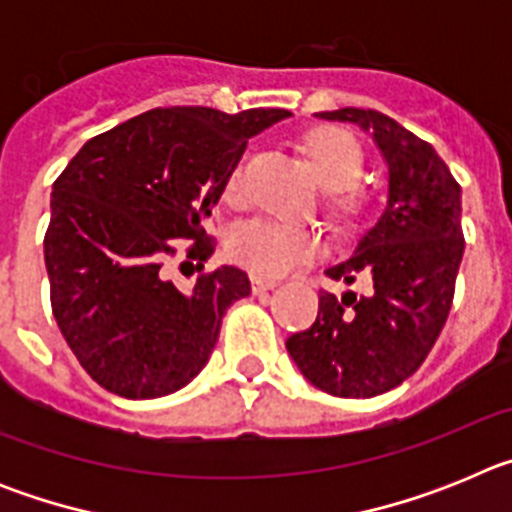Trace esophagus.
Wrapping results in <instances>:
<instances>
[{
	"label": "esophagus",
	"instance_id": "1",
	"mask_svg": "<svg viewBox=\"0 0 512 512\" xmlns=\"http://www.w3.org/2000/svg\"><path fill=\"white\" fill-rule=\"evenodd\" d=\"M277 287V282H271V279H261V277H251V289L253 295L264 297L266 292H271V289Z\"/></svg>",
	"mask_w": 512,
	"mask_h": 512
}]
</instances>
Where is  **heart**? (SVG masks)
<instances>
[{"instance_id": "obj_1", "label": "heart", "mask_w": 512, "mask_h": 512, "mask_svg": "<svg viewBox=\"0 0 512 512\" xmlns=\"http://www.w3.org/2000/svg\"><path fill=\"white\" fill-rule=\"evenodd\" d=\"M305 151L312 161V169L328 189L354 187L364 171V151L348 133L336 128L312 130L305 138ZM243 164H235L225 179L223 197L228 205L243 200ZM338 210L343 215H356L361 200L354 192H343L338 197ZM228 256L235 264L246 266L256 277H282L302 261L315 259L323 251L320 235L310 228L289 223L282 217L256 215L235 225L228 233Z\"/></svg>"}]
</instances>
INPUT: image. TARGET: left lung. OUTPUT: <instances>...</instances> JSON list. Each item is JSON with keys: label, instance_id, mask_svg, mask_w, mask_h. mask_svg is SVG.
I'll return each mask as SVG.
<instances>
[{"label": "left lung", "instance_id": "obj_1", "mask_svg": "<svg viewBox=\"0 0 512 512\" xmlns=\"http://www.w3.org/2000/svg\"><path fill=\"white\" fill-rule=\"evenodd\" d=\"M320 117L372 130L390 166V197L354 256L325 271L346 284L369 279L372 289L341 300L323 289L318 318L287 338V351L328 395L374 397L418 372L449 318L464 256L461 187L431 143L382 112L343 107Z\"/></svg>", "mask_w": 512, "mask_h": 512}]
</instances>
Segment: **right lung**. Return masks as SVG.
<instances>
[{"mask_svg": "<svg viewBox=\"0 0 512 512\" xmlns=\"http://www.w3.org/2000/svg\"><path fill=\"white\" fill-rule=\"evenodd\" d=\"M287 115L156 107L87 140L53 182L43 238L53 318L104 390L151 400L207 364L225 310L251 282L220 266L184 295L164 264L174 241H189L187 261H207L215 238L205 220L246 140Z\"/></svg>", "mask_w": 512, "mask_h": 512, "instance_id": "right-lung-1", "label": "right lung"}]
</instances>
